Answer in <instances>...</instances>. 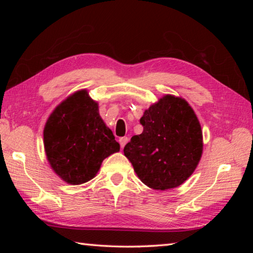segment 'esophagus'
<instances>
[{
  "label": "esophagus",
  "instance_id": "34e87169",
  "mask_svg": "<svg viewBox=\"0 0 253 253\" xmlns=\"http://www.w3.org/2000/svg\"><path fill=\"white\" fill-rule=\"evenodd\" d=\"M128 142V138L127 137H122L120 138V144H121V148L125 147V144Z\"/></svg>",
  "mask_w": 253,
  "mask_h": 253
}]
</instances>
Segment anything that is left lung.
Instances as JSON below:
<instances>
[{
  "mask_svg": "<svg viewBox=\"0 0 253 253\" xmlns=\"http://www.w3.org/2000/svg\"><path fill=\"white\" fill-rule=\"evenodd\" d=\"M143 131L132 136L124 154L144 185L166 190L181 185L200 161L202 131L190 105L165 95L140 118Z\"/></svg>",
  "mask_w": 253,
  "mask_h": 253,
  "instance_id": "obj_1",
  "label": "left lung"
}]
</instances>
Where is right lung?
I'll list each match as a JSON object with an SVG mask.
<instances>
[{"label": "right lung", "mask_w": 253, "mask_h": 253, "mask_svg": "<svg viewBox=\"0 0 253 253\" xmlns=\"http://www.w3.org/2000/svg\"><path fill=\"white\" fill-rule=\"evenodd\" d=\"M43 138L51 168L72 185L93 178L103 160L120 151V143L85 90L56 107L45 124Z\"/></svg>", "instance_id": "1"}]
</instances>
